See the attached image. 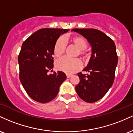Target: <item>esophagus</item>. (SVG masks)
Masks as SVG:
<instances>
[{
  "label": "esophagus",
  "instance_id": "esophagus-1",
  "mask_svg": "<svg viewBox=\"0 0 133 133\" xmlns=\"http://www.w3.org/2000/svg\"><path fill=\"white\" fill-rule=\"evenodd\" d=\"M66 76H67V77H68V78H69V77H71L72 76L71 74H67Z\"/></svg>",
  "mask_w": 133,
  "mask_h": 133
}]
</instances>
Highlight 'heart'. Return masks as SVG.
<instances>
[{
    "label": "heart",
    "mask_w": 133,
    "mask_h": 133,
    "mask_svg": "<svg viewBox=\"0 0 133 133\" xmlns=\"http://www.w3.org/2000/svg\"><path fill=\"white\" fill-rule=\"evenodd\" d=\"M72 41L79 49V54L84 56V49L87 47V43L85 39L82 37H74ZM66 40L64 37H61L57 39L54 47V54L56 57H59L64 53L66 48ZM82 61L79 58H70L64 56L57 59L56 62V67L68 74H72L79 71L82 68Z\"/></svg>",
    "instance_id": "b5f03b06"
}]
</instances>
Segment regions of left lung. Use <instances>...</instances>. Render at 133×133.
Returning <instances> with one entry per match:
<instances>
[{
	"label": "left lung",
	"instance_id": "left-lung-1",
	"mask_svg": "<svg viewBox=\"0 0 133 133\" xmlns=\"http://www.w3.org/2000/svg\"><path fill=\"white\" fill-rule=\"evenodd\" d=\"M88 39L92 47V54L83 69L89 74H77L80 82L76 91L81 99L87 103L101 99L114 82L118 57L114 41L100 30L94 29H73Z\"/></svg>",
	"mask_w": 133,
	"mask_h": 133
}]
</instances>
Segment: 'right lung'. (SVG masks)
Segmentation results:
<instances>
[{"label": "right lung", "mask_w": 133, "mask_h": 133, "mask_svg": "<svg viewBox=\"0 0 133 133\" xmlns=\"http://www.w3.org/2000/svg\"><path fill=\"white\" fill-rule=\"evenodd\" d=\"M68 29L44 28L34 32L23 42L18 57L19 79L32 99L45 103L54 99L59 87L66 79L65 73L52 71L54 47L61 34Z\"/></svg>", "instance_id": "right-lung-1"}]
</instances>
